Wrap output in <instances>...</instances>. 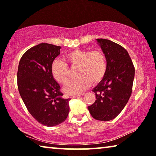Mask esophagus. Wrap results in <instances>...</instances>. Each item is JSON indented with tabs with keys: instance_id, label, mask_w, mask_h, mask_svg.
I'll list each match as a JSON object with an SVG mask.
<instances>
[{
	"instance_id": "34e87169",
	"label": "esophagus",
	"mask_w": 156,
	"mask_h": 156,
	"mask_svg": "<svg viewBox=\"0 0 156 156\" xmlns=\"http://www.w3.org/2000/svg\"><path fill=\"white\" fill-rule=\"evenodd\" d=\"M84 95V94H81L80 95H76V96H72V98H78V97H80V96H83Z\"/></svg>"
}]
</instances>
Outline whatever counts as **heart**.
<instances>
[{"label": "heart", "instance_id": "heart-1", "mask_svg": "<svg viewBox=\"0 0 156 156\" xmlns=\"http://www.w3.org/2000/svg\"><path fill=\"white\" fill-rule=\"evenodd\" d=\"M65 63L60 60L53 62L51 72L55 80L65 85L69 80V69H77L78 78L70 83L65 88L67 94H79L92 84L100 83L105 77L107 69V58L101 50L89 51L85 49H73L64 56Z\"/></svg>", "mask_w": 156, "mask_h": 156}]
</instances>
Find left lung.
Here are the masks:
<instances>
[{"label":"left lung","instance_id":"8db88e82","mask_svg":"<svg viewBox=\"0 0 156 156\" xmlns=\"http://www.w3.org/2000/svg\"><path fill=\"white\" fill-rule=\"evenodd\" d=\"M107 58L105 77L93 90L96 101L88 107L94 119H114L127 103L132 92L135 67L126 50L107 39H97Z\"/></svg>","mask_w":156,"mask_h":156}]
</instances>
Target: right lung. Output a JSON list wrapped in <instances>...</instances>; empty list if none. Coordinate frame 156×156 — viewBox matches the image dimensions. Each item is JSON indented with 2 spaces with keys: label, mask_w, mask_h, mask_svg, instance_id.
<instances>
[{
  "label": "right lung",
  "mask_w": 156,
  "mask_h": 156,
  "mask_svg": "<svg viewBox=\"0 0 156 156\" xmlns=\"http://www.w3.org/2000/svg\"><path fill=\"white\" fill-rule=\"evenodd\" d=\"M61 47L41 43L28 49L20 60L17 72L18 91L30 114L47 126L59 125L69 112L51 67Z\"/></svg>",
  "instance_id": "add662e5"
}]
</instances>
